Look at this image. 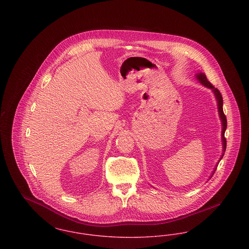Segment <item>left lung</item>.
<instances>
[{
	"instance_id": "left-lung-1",
	"label": "left lung",
	"mask_w": 249,
	"mask_h": 249,
	"mask_svg": "<svg viewBox=\"0 0 249 249\" xmlns=\"http://www.w3.org/2000/svg\"><path fill=\"white\" fill-rule=\"evenodd\" d=\"M196 78L200 81V83L202 84L204 87L206 88H209L213 90V94L215 96V99H216V102H217V108H218V114H219V117L221 119V124H222V133H221V138H222V144H223V152H225L226 145H227V142H226L225 136H224V133H225L226 129H227V119H226V116L224 115V112H223V99H222V95L220 93V91L215 89L213 87L212 84L210 83L207 78H206V75L203 73V72H198L196 73ZM224 156V153L221 156L220 160L222 159V157ZM215 171V169H214ZM214 171L212 174V176L214 173ZM211 176V178H212Z\"/></svg>"
}]
</instances>
